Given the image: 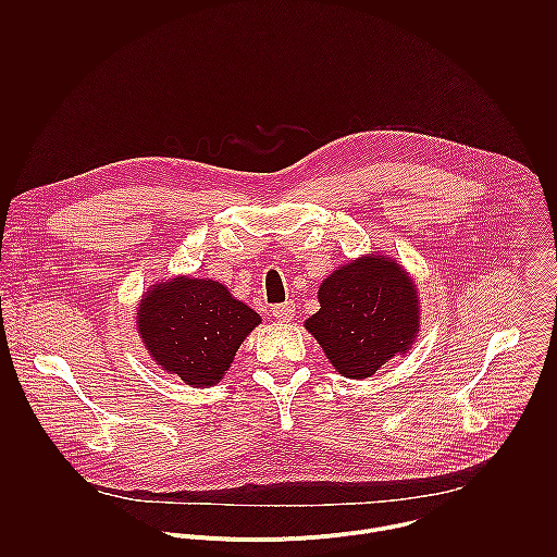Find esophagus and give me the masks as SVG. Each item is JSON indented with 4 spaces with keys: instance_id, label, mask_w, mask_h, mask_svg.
<instances>
[{
    "instance_id": "esophagus-1",
    "label": "esophagus",
    "mask_w": 557,
    "mask_h": 557,
    "mask_svg": "<svg viewBox=\"0 0 557 557\" xmlns=\"http://www.w3.org/2000/svg\"><path fill=\"white\" fill-rule=\"evenodd\" d=\"M296 313V305L294 302H283V305H276L272 309V315L278 319V321H289Z\"/></svg>"
}]
</instances>
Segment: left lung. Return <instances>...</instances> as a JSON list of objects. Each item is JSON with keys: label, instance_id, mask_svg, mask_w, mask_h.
Instances as JSON below:
<instances>
[{"label": "left lung", "instance_id": "left-lung-1", "mask_svg": "<svg viewBox=\"0 0 557 557\" xmlns=\"http://www.w3.org/2000/svg\"><path fill=\"white\" fill-rule=\"evenodd\" d=\"M319 311L305 321L327 362L349 380H367L405 356L420 332L413 278L393 257L362 255L323 278Z\"/></svg>", "mask_w": 557, "mask_h": 557}]
</instances>
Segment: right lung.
Here are the masks:
<instances>
[{
    "mask_svg": "<svg viewBox=\"0 0 557 557\" xmlns=\"http://www.w3.org/2000/svg\"><path fill=\"white\" fill-rule=\"evenodd\" d=\"M135 315L150 358L193 388L219 384L244 338L261 323L223 283L193 276L152 285Z\"/></svg>",
    "mask_w": 557,
    "mask_h": 557,
    "instance_id": "obj_1",
    "label": "right lung"
}]
</instances>
